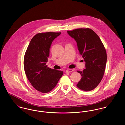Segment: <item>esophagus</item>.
<instances>
[{"label":"esophagus","mask_w":125,"mask_h":125,"mask_svg":"<svg viewBox=\"0 0 125 125\" xmlns=\"http://www.w3.org/2000/svg\"><path fill=\"white\" fill-rule=\"evenodd\" d=\"M73 71V70L72 69H67V70H66V72H67V73H69V72H72V71Z\"/></svg>","instance_id":"esophagus-1"}]
</instances>
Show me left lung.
<instances>
[{
	"instance_id": "8db88e82",
	"label": "left lung",
	"mask_w": 125,
	"mask_h": 125,
	"mask_svg": "<svg viewBox=\"0 0 125 125\" xmlns=\"http://www.w3.org/2000/svg\"><path fill=\"white\" fill-rule=\"evenodd\" d=\"M69 36L76 41L80 54L85 62L83 71L78 70L82 78L77 84L82 90L90 91L101 82L105 69L107 55L105 49L97 34L89 28L68 31Z\"/></svg>"
}]
</instances>
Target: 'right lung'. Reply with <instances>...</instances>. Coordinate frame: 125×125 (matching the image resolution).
<instances>
[{"label": "right lung", "instance_id": "right-lung-1", "mask_svg": "<svg viewBox=\"0 0 125 125\" xmlns=\"http://www.w3.org/2000/svg\"><path fill=\"white\" fill-rule=\"evenodd\" d=\"M61 32L36 34L31 40L24 58V68L29 81L37 91L46 93L56 87L63 75L61 70L46 65L52 42Z\"/></svg>", "mask_w": 125, "mask_h": 125}]
</instances>
